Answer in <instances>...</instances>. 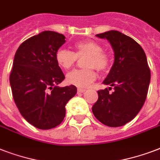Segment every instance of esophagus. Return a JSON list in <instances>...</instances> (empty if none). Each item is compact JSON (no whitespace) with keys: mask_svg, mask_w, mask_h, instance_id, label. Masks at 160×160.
<instances>
[{"mask_svg":"<svg viewBox=\"0 0 160 160\" xmlns=\"http://www.w3.org/2000/svg\"><path fill=\"white\" fill-rule=\"evenodd\" d=\"M86 91V90L85 89H78V92L79 93H84Z\"/></svg>","mask_w":160,"mask_h":160,"instance_id":"34e87169","label":"esophagus"}]
</instances>
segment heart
Returning <instances> with one entry per match:
<instances>
[{
	"instance_id": "b5f03b06",
	"label": "heart",
	"mask_w": 160,
	"mask_h": 160,
	"mask_svg": "<svg viewBox=\"0 0 160 160\" xmlns=\"http://www.w3.org/2000/svg\"><path fill=\"white\" fill-rule=\"evenodd\" d=\"M75 52L61 48L55 54L56 62L64 70H68L75 65L77 57L87 56L85 62V70H75L68 73L66 80L76 87H88L96 79V73L93 68L104 71L109 65V57L102 51L100 44L91 40L80 41L75 45Z\"/></svg>"
}]
</instances>
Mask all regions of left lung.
I'll list each match as a JSON object with an SVG mask.
<instances>
[{"mask_svg": "<svg viewBox=\"0 0 160 160\" xmlns=\"http://www.w3.org/2000/svg\"><path fill=\"white\" fill-rule=\"evenodd\" d=\"M96 36L110 43L114 60L103 81L110 87L98 91L99 98L92 112L105 125L123 126L136 116L146 100L150 82L146 55L134 39L118 31H106ZM111 87L114 91L109 93Z\"/></svg>", "mask_w": 160, "mask_h": 160, "instance_id": "left-lung-1", "label": "left lung"}]
</instances>
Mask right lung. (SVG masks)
Returning <instances> with one entry per match:
<instances>
[{
  "instance_id": "obj_1",
  "label": "right lung",
  "mask_w": 160,
  "mask_h": 160,
  "mask_svg": "<svg viewBox=\"0 0 160 160\" xmlns=\"http://www.w3.org/2000/svg\"><path fill=\"white\" fill-rule=\"evenodd\" d=\"M65 39L62 34L43 31L24 41L14 57L10 75L14 101L26 121L40 129L59 125L65 105L77 92L75 85L57 86L65 75L55 54Z\"/></svg>"
}]
</instances>
